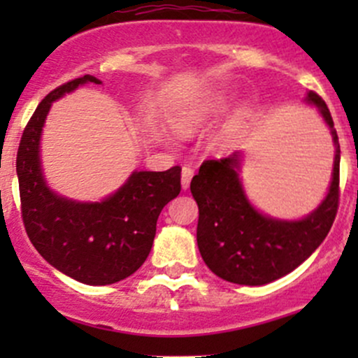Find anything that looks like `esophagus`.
I'll list each match as a JSON object with an SVG mask.
<instances>
[{
  "label": "esophagus",
  "instance_id": "1",
  "mask_svg": "<svg viewBox=\"0 0 358 358\" xmlns=\"http://www.w3.org/2000/svg\"><path fill=\"white\" fill-rule=\"evenodd\" d=\"M194 176V169L190 166H183L182 168V189L187 190L190 185V180Z\"/></svg>",
  "mask_w": 358,
  "mask_h": 358
}]
</instances>
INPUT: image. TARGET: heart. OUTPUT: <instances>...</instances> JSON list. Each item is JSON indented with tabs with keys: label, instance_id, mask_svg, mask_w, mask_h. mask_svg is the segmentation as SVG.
<instances>
[{
	"label": "heart",
	"instance_id": "heart-1",
	"mask_svg": "<svg viewBox=\"0 0 358 358\" xmlns=\"http://www.w3.org/2000/svg\"><path fill=\"white\" fill-rule=\"evenodd\" d=\"M225 107L227 99H223V96H215V99L206 100V102L192 107V109L182 112V114L173 121V126H175V129L180 135H192L197 129L204 128L206 124L215 121V119L225 110ZM246 110H239L222 129H220L218 135L213 138L215 149L227 150L236 143L241 131H243L244 122H246Z\"/></svg>",
	"mask_w": 358,
	"mask_h": 358
}]
</instances>
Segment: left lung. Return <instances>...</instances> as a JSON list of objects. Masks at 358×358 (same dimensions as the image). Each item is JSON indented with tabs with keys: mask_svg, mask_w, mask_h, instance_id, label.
Instances as JSON below:
<instances>
[{
	"mask_svg": "<svg viewBox=\"0 0 358 358\" xmlns=\"http://www.w3.org/2000/svg\"><path fill=\"white\" fill-rule=\"evenodd\" d=\"M322 115L333 135L334 164L329 189L322 202L298 220L265 215L249 201L241 166L243 152L220 161H204L190 182L199 206L197 246L215 275L241 286H265L298 268L322 244L338 211L339 142L326 102L317 93L305 96Z\"/></svg>",
	"mask_w": 358,
	"mask_h": 358,
	"instance_id": "1",
	"label": "left lung"
}]
</instances>
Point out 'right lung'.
<instances>
[{
	"instance_id": "right-lung-1",
	"label": "right lung",
	"mask_w": 358,
	"mask_h": 358,
	"mask_svg": "<svg viewBox=\"0 0 358 358\" xmlns=\"http://www.w3.org/2000/svg\"><path fill=\"white\" fill-rule=\"evenodd\" d=\"M83 76L41 100L24 129L17 152L22 218L29 239L52 266L88 286H107L135 273L149 256L162 208L182 190L180 166L166 171H133L124 183L96 202L69 199L46 183L41 133L52 103L81 85Z\"/></svg>"
}]
</instances>
